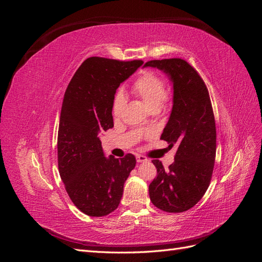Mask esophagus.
Listing matches in <instances>:
<instances>
[{"label":"esophagus","mask_w":262,"mask_h":262,"mask_svg":"<svg viewBox=\"0 0 262 262\" xmlns=\"http://www.w3.org/2000/svg\"><path fill=\"white\" fill-rule=\"evenodd\" d=\"M148 160H147L145 156H143V155H137V162L138 163H145Z\"/></svg>","instance_id":"1"}]
</instances>
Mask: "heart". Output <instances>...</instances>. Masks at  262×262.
<instances>
[{
	"label": "heart",
	"instance_id": "obj_1",
	"mask_svg": "<svg viewBox=\"0 0 262 262\" xmlns=\"http://www.w3.org/2000/svg\"><path fill=\"white\" fill-rule=\"evenodd\" d=\"M133 92L139 97L143 99L147 107L153 109H160L164 101L167 98V90L163 77L154 72H146L141 75L136 83L133 84ZM125 104V96L123 92L119 91L114 98L113 115L118 117Z\"/></svg>",
	"mask_w": 262,
	"mask_h": 262
}]
</instances>
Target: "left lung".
Wrapping results in <instances>:
<instances>
[{
	"mask_svg": "<svg viewBox=\"0 0 262 262\" xmlns=\"http://www.w3.org/2000/svg\"><path fill=\"white\" fill-rule=\"evenodd\" d=\"M161 70L172 85V108L161 139L176 145L168 170L152 163L157 177L148 186L149 199L162 211L185 212L207 191L216 153V129L207 86L196 71L181 59L152 60L143 68Z\"/></svg>",
	"mask_w": 262,
	"mask_h": 262,
	"instance_id": "8db88e82",
	"label": "left lung"
}]
</instances>
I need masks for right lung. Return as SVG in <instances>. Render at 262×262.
I'll use <instances>...</instances> for the list:
<instances>
[{"label":"right lung","mask_w":262,"mask_h":262,"mask_svg":"<svg viewBox=\"0 0 262 262\" xmlns=\"http://www.w3.org/2000/svg\"><path fill=\"white\" fill-rule=\"evenodd\" d=\"M143 64L141 60L86 59L69 83L58 131L60 177L75 207L90 216L115 211L136 157L105 156L99 133L114 126L117 89Z\"/></svg>","instance_id":"add662e5"}]
</instances>
